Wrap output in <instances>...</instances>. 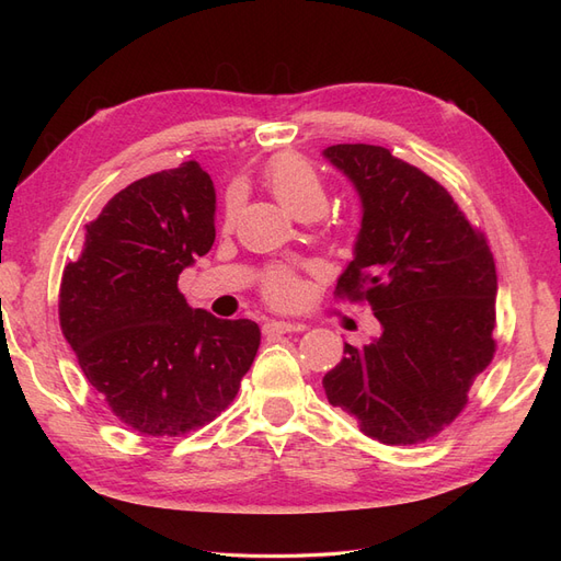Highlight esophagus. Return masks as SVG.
<instances>
[{
  "label": "esophagus",
  "mask_w": 561,
  "mask_h": 561,
  "mask_svg": "<svg viewBox=\"0 0 561 561\" xmlns=\"http://www.w3.org/2000/svg\"><path fill=\"white\" fill-rule=\"evenodd\" d=\"M304 325L299 322H287V320H266L264 322V334H287V332H301Z\"/></svg>",
  "instance_id": "esophagus-1"
}]
</instances>
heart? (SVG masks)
<instances>
[{
    "instance_id": "b5f03b06",
    "label": "heart",
    "mask_w": 561,
    "mask_h": 561,
    "mask_svg": "<svg viewBox=\"0 0 561 561\" xmlns=\"http://www.w3.org/2000/svg\"><path fill=\"white\" fill-rule=\"evenodd\" d=\"M264 180L280 206L299 219H313L328 208V190L316 168L299 154H278L271 159ZM236 215V194H229L225 219ZM297 278L283 266L271 268L264 278V295L274 304H290L297 297Z\"/></svg>"
}]
</instances>
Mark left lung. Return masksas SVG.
<instances>
[{"instance_id":"obj_1","label":"left lung","mask_w":561,"mask_h":561,"mask_svg":"<svg viewBox=\"0 0 561 561\" xmlns=\"http://www.w3.org/2000/svg\"><path fill=\"white\" fill-rule=\"evenodd\" d=\"M322 157L363 203L336 295L367 301L381 322L371 344H344L322 388L379 443H426L461 414L494 358V254L445 186L390 149L332 145Z\"/></svg>"}]
</instances>
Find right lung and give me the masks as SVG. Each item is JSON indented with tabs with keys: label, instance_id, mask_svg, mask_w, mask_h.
<instances>
[{
	"label": "right lung",
	"instance_id": "1",
	"mask_svg": "<svg viewBox=\"0 0 561 561\" xmlns=\"http://www.w3.org/2000/svg\"><path fill=\"white\" fill-rule=\"evenodd\" d=\"M213 243V180L184 161L114 194L62 271L67 344L114 416L140 435L206 426L257 355V322L219 320L180 293V274Z\"/></svg>",
	"mask_w": 561,
	"mask_h": 561
}]
</instances>
